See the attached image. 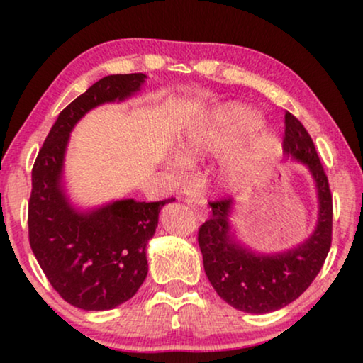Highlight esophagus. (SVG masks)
I'll use <instances>...</instances> for the list:
<instances>
[{"label": "esophagus", "mask_w": 363, "mask_h": 363, "mask_svg": "<svg viewBox=\"0 0 363 363\" xmlns=\"http://www.w3.org/2000/svg\"><path fill=\"white\" fill-rule=\"evenodd\" d=\"M185 203L188 206H191V210L195 211V216L196 220L200 221H205L208 218V210H206V205H205V200H201V198H196V196H186L185 198Z\"/></svg>", "instance_id": "1"}]
</instances>
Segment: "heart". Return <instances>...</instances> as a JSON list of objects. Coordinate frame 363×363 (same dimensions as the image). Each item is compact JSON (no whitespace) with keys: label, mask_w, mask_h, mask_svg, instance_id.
Returning <instances> with one entry per match:
<instances>
[{"label":"heart","mask_w":363,"mask_h":363,"mask_svg":"<svg viewBox=\"0 0 363 363\" xmlns=\"http://www.w3.org/2000/svg\"><path fill=\"white\" fill-rule=\"evenodd\" d=\"M259 123L261 116L255 108L240 104L223 107L208 121L198 122L188 128L180 140V155L183 160L191 163L211 153L225 152L246 133L255 130ZM274 148V133L269 130L257 133L228 163V177L231 180H240L259 170L269 160Z\"/></svg>","instance_id":"1"}]
</instances>
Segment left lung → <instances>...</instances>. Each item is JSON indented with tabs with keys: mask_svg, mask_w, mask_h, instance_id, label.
Listing matches in <instances>:
<instances>
[{
	"mask_svg": "<svg viewBox=\"0 0 363 363\" xmlns=\"http://www.w3.org/2000/svg\"><path fill=\"white\" fill-rule=\"evenodd\" d=\"M284 125L286 155L304 163L315 183L319 218L314 233L294 250L256 255L231 233L230 198L210 201L211 218L198 230L211 286L223 301L250 314H267L296 301L319 274L332 242V193L314 142L291 112H286Z\"/></svg>",
	"mask_w": 363,
	"mask_h": 363,
	"instance_id": "1",
	"label": "left lung"
}]
</instances>
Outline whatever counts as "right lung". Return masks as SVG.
I'll return each instance as SVG.
<instances>
[{
	"instance_id": "add662e5",
	"label": "right lung",
	"mask_w": 363,
	"mask_h": 363,
	"mask_svg": "<svg viewBox=\"0 0 363 363\" xmlns=\"http://www.w3.org/2000/svg\"><path fill=\"white\" fill-rule=\"evenodd\" d=\"M145 74H116L92 84L59 113L33 167L29 245L48 281L64 301L84 311H108L135 296L145 281L147 245L163 201L117 200L79 211L62 188L64 155L72 128L91 108L125 101Z\"/></svg>"
}]
</instances>
